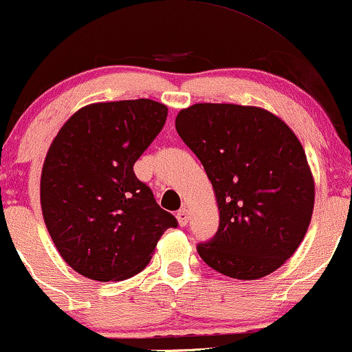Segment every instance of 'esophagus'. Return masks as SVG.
<instances>
[{
	"instance_id": "esophagus-1",
	"label": "esophagus",
	"mask_w": 352,
	"mask_h": 352,
	"mask_svg": "<svg viewBox=\"0 0 352 352\" xmlns=\"http://www.w3.org/2000/svg\"><path fill=\"white\" fill-rule=\"evenodd\" d=\"M177 219H179L180 226H187V224H188V210L182 208L180 211H177Z\"/></svg>"
}]
</instances>
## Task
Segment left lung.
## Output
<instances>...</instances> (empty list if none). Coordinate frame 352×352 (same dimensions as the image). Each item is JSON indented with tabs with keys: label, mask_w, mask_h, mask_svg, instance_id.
<instances>
[{
	"label": "left lung",
	"mask_w": 352,
	"mask_h": 352,
	"mask_svg": "<svg viewBox=\"0 0 352 352\" xmlns=\"http://www.w3.org/2000/svg\"><path fill=\"white\" fill-rule=\"evenodd\" d=\"M175 128L218 200V231L197 245L200 257L239 280L272 274L297 251L315 203L297 135L265 109L219 103L182 109Z\"/></svg>",
	"instance_id": "8db88e82"
}]
</instances>
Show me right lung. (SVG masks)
Returning a JSON list of instances; mask_svg holds the SVG:
<instances>
[{
  "label": "right lung",
  "instance_id": "1",
  "mask_svg": "<svg viewBox=\"0 0 352 352\" xmlns=\"http://www.w3.org/2000/svg\"><path fill=\"white\" fill-rule=\"evenodd\" d=\"M165 120L167 107L146 98L88 104L50 144L42 214L62 259L83 277H133L149 264L164 231L179 224L133 168Z\"/></svg>",
  "mask_w": 352,
  "mask_h": 352
}]
</instances>
